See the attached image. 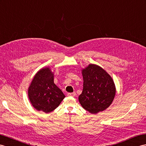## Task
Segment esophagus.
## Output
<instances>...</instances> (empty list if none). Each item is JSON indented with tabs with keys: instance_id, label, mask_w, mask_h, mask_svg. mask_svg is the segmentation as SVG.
<instances>
[{
	"instance_id": "esophagus-1",
	"label": "esophagus",
	"mask_w": 146,
	"mask_h": 146,
	"mask_svg": "<svg viewBox=\"0 0 146 146\" xmlns=\"http://www.w3.org/2000/svg\"><path fill=\"white\" fill-rule=\"evenodd\" d=\"M76 96V93L75 92H72V93H68V96H71V97H74Z\"/></svg>"
}]
</instances>
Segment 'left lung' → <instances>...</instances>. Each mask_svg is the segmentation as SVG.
I'll return each instance as SVG.
<instances>
[{"instance_id": "8db88e82", "label": "left lung", "mask_w": 146, "mask_h": 146, "mask_svg": "<svg viewBox=\"0 0 146 146\" xmlns=\"http://www.w3.org/2000/svg\"><path fill=\"white\" fill-rule=\"evenodd\" d=\"M81 71L83 89L78 98L81 106L93 114L105 110L115 96L113 79L105 70L95 64H89Z\"/></svg>"}]
</instances>
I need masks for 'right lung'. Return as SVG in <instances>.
Listing matches in <instances>:
<instances>
[{
    "mask_svg": "<svg viewBox=\"0 0 146 146\" xmlns=\"http://www.w3.org/2000/svg\"><path fill=\"white\" fill-rule=\"evenodd\" d=\"M54 74L49 67L41 68L36 73L28 90L32 106L38 111L50 113L65 98L54 81Z\"/></svg>",
    "mask_w": 146,
    "mask_h": 146,
    "instance_id": "add662e5",
    "label": "right lung"
}]
</instances>
